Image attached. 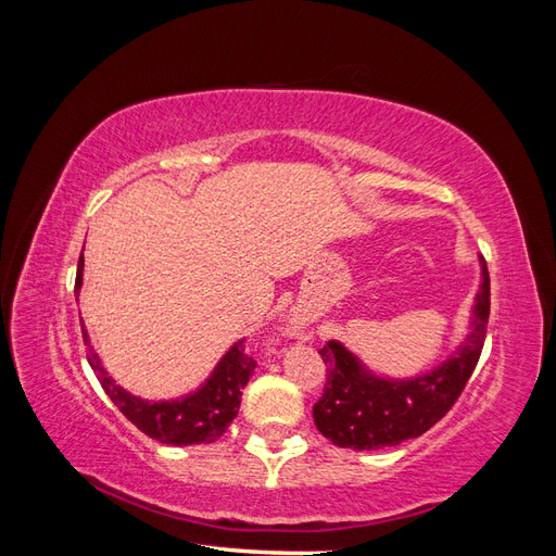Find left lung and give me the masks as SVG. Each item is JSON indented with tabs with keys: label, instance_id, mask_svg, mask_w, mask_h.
I'll return each instance as SVG.
<instances>
[{
	"label": "left lung",
	"instance_id": "left-lung-1",
	"mask_svg": "<svg viewBox=\"0 0 556 556\" xmlns=\"http://www.w3.org/2000/svg\"><path fill=\"white\" fill-rule=\"evenodd\" d=\"M480 278L464 343L422 376L403 380L378 376L341 341H329L319 350L327 364V384L313 406L317 431L339 447L380 450L417 439L439 422L464 392L484 345L490 319V271L484 260H480Z\"/></svg>",
	"mask_w": 556,
	"mask_h": 556
}]
</instances>
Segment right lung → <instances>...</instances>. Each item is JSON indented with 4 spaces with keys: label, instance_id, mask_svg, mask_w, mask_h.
I'll return each mask as SVG.
<instances>
[{
    "label": "right lung",
    "instance_id": "obj_1",
    "mask_svg": "<svg viewBox=\"0 0 556 556\" xmlns=\"http://www.w3.org/2000/svg\"><path fill=\"white\" fill-rule=\"evenodd\" d=\"M83 285V257L78 260L76 271V296ZM83 329V341L88 345V362L97 380L102 382L104 392L115 403L129 422L141 429L150 439H155L166 445H201L213 443L220 439L231 425V419L239 415L241 406V390L248 384L252 371H255L257 362L245 355V339L233 343L225 357L217 362L213 374L206 382L199 387L197 392L185 394L182 399L172 401H148L141 396H134L106 374L102 359L90 345V336L86 325Z\"/></svg>",
    "mask_w": 556,
    "mask_h": 556
}]
</instances>
